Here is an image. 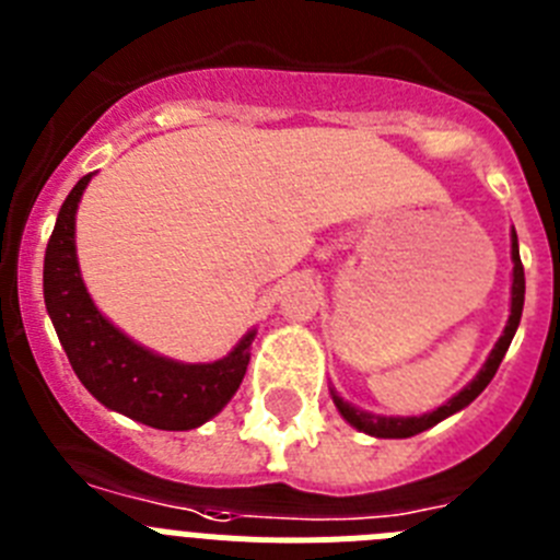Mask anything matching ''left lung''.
Here are the masks:
<instances>
[{
	"label": "left lung",
	"instance_id": "1",
	"mask_svg": "<svg viewBox=\"0 0 560 560\" xmlns=\"http://www.w3.org/2000/svg\"><path fill=\"white\" fill-rule=\"evenodd\" d=\"M511 260H513V277H511V316H508V325H504L502 336H499V341L493 345L491 355L485 359L482 370H479L477 375H474L471 384H465L463 389H459L454 398H448L443 407L432 409V412H423V415H409V418H398V415H373L368 412V409H359L353 407V404H348V400L341 398L339 393H336L334 387H330V398H334L336 409H339V415L345 420H348L350 427L359 429V432L370 434V438H384V440H400V438H412V434H420L427 432V429L438 427L440 420L452 418V415H457L459 409H465L468 404H471L474 398H477L479 393H482L488 384H491V378L497 375L499 364H502L504 353H508V348H511L513 336H516V328L518 323H522V308H524V266H522V257H518V237H516V230L511 232Z\"/></svg>",
	"mask_w": 560,
	"mask_h": 560
}]
</instances>
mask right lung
<instances>
[{
	"label": "right lung",
	"instance_id": "obj_1",
	"mask_svg": "<svg viewBox=\"0 0 560 560\" xmlns=\"http://www.w3.org/2000/svg\"><path fill=\"white\" fill-rule=\"evenodd\" d=\"M92 176L69 190L44 255V305L52 328L81 384L103 407L165 432L199 429L241 387L257 328L246 330L224 359L187 364L153 353L108 323L86 291L75 249L78 205Z\"/></svg>",
	"mask_w": 560,
	"mask_h": 560
}]
</instances>
